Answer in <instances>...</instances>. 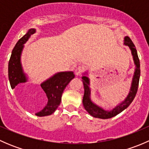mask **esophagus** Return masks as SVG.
Returning a JSON list of instances; mask_svg holds the SVG:
<instances>
[{"label":"esophagus","mask_w":149,"mask_h":149,"mask_svg":"<svg viewBox=\"0 0 149 149\" xmlns=\"http://www.w3.org/2000/svg\"><path fill=\"white\" fill-rule=\"evenodd\" d=\"M84 69L83 67H81V66H78V67H76V69H75V74L79 76V75H80L81 73L84 71Z\"/></svg>","instance_id":"1"}]
</instances>
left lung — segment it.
I'll return each mask as SVG.
<instances>
[{
    "label": "left lung",
    "instance_id": "1",
    "mask_svg": "<svg viewBox=\"0 0 149 149\" xmlns=\"http://www.w3.org/2000/svg\"><path fill=\"white\" fill-rule=\"evenodd\" d=\"M124 45L130 48L131 51L132 56H133V62H134L136 68H135L134 75H133V80H132L131 86H130V92L128 95L125 98V100L122 102L120 104L115 107L112 110H105L103 108L100 107L91 101V89L89 87V79L86 76L87 73H84V76H82L83 84L84 86V94L83 97V104L86 110L90 114L92 117L100 119H109L116 116L124 109H125L129 105L131 104L133 100H134L136 95L139 87L140 75H141V70H140V61L139 56H138L137 50L135 47L134 44L133 43L130 37H125L124 38Z\"/></svg>",
    "mask_w": 149,
    "mask_h": 149
}]
</instances>
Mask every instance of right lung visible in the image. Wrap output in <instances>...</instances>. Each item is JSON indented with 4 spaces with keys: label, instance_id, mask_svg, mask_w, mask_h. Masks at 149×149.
<instances>
[{
    "label": "right lung",
    "instance_id": "add662e5",
    "mask_svg": "<svg viewBox=\"0 0 149 149\" xmlns=\"http://www.w3.org/2000/svg\"><path fill=\"white\" fill-rule=\"evenodd\" d=\"M35 31V29H29L27 33L17 42L12 50L8 63V79L11 88H14L18 84L27 81V77L22 68L21 55L24 45ZM74 77L75 75L72 71L59 72L40 84L43 91L45 92L48 102L42 110L37 112L36 115L43 117L53 113L61 104V97L66 86Z\"/></svg>",
    "mask_w": 149,
    "mask_h": 149
}]
</instances>
